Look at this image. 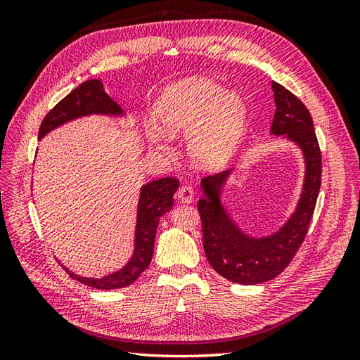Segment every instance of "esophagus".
I'll use <instances>...</instances> for the list:
<instances>
[{
	"label": "esophagus",
	"mask_w": 360,
	"mask_h": 360,
	"mask_svg": "<svg viewBox=\"0 0 360 360\" xmlns=\"http://www.w3.org/2000/svg\"><path fill=\"white\" fill-rule=\"evenodd\" d=\"M176 196H178V200L182 202H192L195 198V190L190 184H182L178 188V192H176Z\"/></svg>",
	"instance_id": "obj_1"
}]
</instances>
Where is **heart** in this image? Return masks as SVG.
Here are the masks:
<instances>
[{"label": "heart", "mask_w": 360, "mask_h": 360, "mask_svg": "<svg viewBox=\"0 0 360 360\" xmlns=\"http://www.w3.org/2000/svg\"><path fill=\"white\" fill-rule=\"evenodd\" d=\"M158 128L167 136L187 134V148L193 162L213 168L233 155L244 133L246 108L241 97L219 83L186 79L168 86L153 106ZM162 133L150 128L151 143L160 145Z\"/></svg>", "instance_id": "b5f03b06"}]
</instances>
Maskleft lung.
Returning a JSON list of instances; mask_svg holds the SVG:
<instances>
[{
	"label": "left lung",
	"instance_id": "8db88e82",
	"mask_svg": "<svg viewBox=\"0 0 360 360\" xmlns=\"http://www.w3.org/2000/svg\"><path fill=\"white\" fill-rule=\"evenodd\" d=\"M272 89L277 110L271 133L294 141L302 148L307 164L303 192L294 215L274 235L264 238L244 235L219 201V190L232 170L204 178V196L198 201L205 257L221 277L241 285L269 281L292 262L308 233L322 182V153L308 108L280 83L272 82Z\"/></svg>",
	"mask_w": 360,
	"mask_h": 360
}]
</instances>
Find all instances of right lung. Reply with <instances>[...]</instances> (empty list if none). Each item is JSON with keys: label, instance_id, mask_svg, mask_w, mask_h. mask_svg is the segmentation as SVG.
<instances>
[{"label": "right lung", "instance_id": "add662e5", "mask_svg": "<svg viewBox=\"0 0 360 360\" xmlns=\"http://www.w3.org/2000/svg\"><path fill=\"white\" fill-rule=\"evenodd\" d=\"M88 114H111V116L122 114L120 106L105 93L101 80L83 82L53 106L41 122L38 139H41L51 129ZM178 187L179 181L176 178H160L142 187L139 205H137L134 254L124 269L106 275L103 278H85L68 269L66 272L83 285L96 289H117L134 283L151 262L159 218L172 210L173 195Z\"/></svg>", "mask_w": 360, "mask_h": 360}]
</instances>
